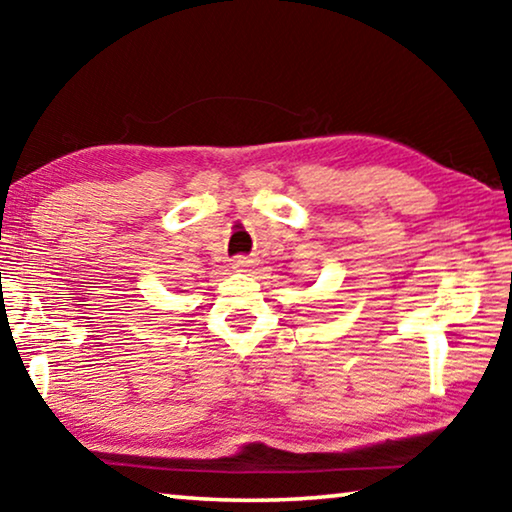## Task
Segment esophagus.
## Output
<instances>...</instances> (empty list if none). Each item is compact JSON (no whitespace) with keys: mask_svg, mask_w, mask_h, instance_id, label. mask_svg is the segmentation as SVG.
<instances>
[{"mask_svg":"<svg viewBox=\"0 0 512 512\" xmlns=\"http://www.w3.org/2000/svg\"><path fill=\"white\" fill-rule=\"evenodd\" d=\"M250 264H253V262H250L248 257H237V259H235V268H237V271H248Z\"/></svg>","mask_w":512,"mask_h":512,"instance_id":"obj_1","label":"esophagus"}]
</instances>
